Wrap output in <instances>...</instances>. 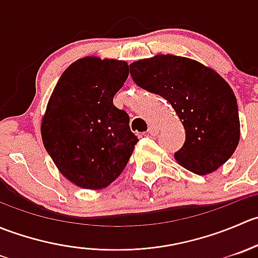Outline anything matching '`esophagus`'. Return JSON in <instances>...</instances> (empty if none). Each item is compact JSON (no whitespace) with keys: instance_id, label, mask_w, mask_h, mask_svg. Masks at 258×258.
<instances>
[{"instance_id":"obj_1","label":"esophagus","mask_w":258,"mask_h":258,"mask_svg":"<svg viewBox=\"0 0 258 258\" xmlns=\"http://www.w3.org/2000/svg\"><path fill=\"white\" fill-rule=\"evenodd\" d=\"M158 127L155 126V124H151L150 127H148V134L151 135V136H156V135L158 134Z\"/></svg>"}]
</instances>
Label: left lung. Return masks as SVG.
<instances>
[{
  "label": "left lung",
  "mask_w": 258,
  "mask_h": 258,
  "mask_svg": "<svg viewBox=\"0 0 258 258\" xmlns=\"http://www.w3.org/2000/svg\"><path fill=\"white\" fill-rule=\"evenodd\" d=\"M130 74L144 90L162 96L186 131L175 153L179 166L209 175L223 165L240 142V117L232 88L211 67L175 54H156L130 64Z\"/></svg>",
  "instance_id": "obj_1"
}]
</instances>
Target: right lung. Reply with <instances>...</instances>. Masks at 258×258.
<instances>
[{"label": "right lung", "mask_w": 258, "mask_h": 258, "mask_svg": "<svg viewBox=\"0 0 258 258\" xmlns=\"http://www.w3.org/2000/svg\"><path fill=\"white\" fill-rule=\"evenodd\" d=\"M128 77L126 61L87 56L59 77L41 121L46 151L62 176L86 189L107 187L126 167L139 139L113 105Z\"/></svg>", "instance_id": "right-lung-1"}]
</instances>
